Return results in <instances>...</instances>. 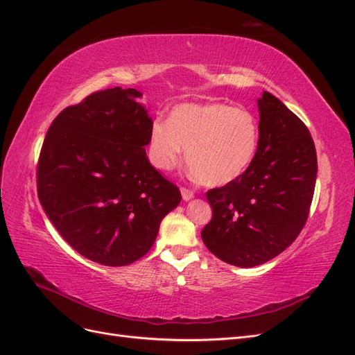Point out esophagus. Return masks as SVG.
I'll use <instances>...</instances> for the list:
<instances>
[{"mask_svg": "<svg viewBox=\"0 0 355 355\" xmlns=\"http://www.w3.org/2000/svg\"><path fill=\"white\" fill-rule=\"evenodd\" d=\"M181 195H183V199L184 200H190L191 198L195 196V191L189 189V187H181Z\"/></svg>", "mask_w": 355, "mask_h": 355, "instance_id": "34e87169", "label": "esophagus"}]
</instances>
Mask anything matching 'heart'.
<instances>
[{
    "instance_id": "obj_1",
    "label": "heart",
    "mask_w": 355,
    "mask_h": 355,
    "mask_svg": "<svg viewBox=\"0 0 355 355\" xmlns=\"http://www.w3.org/2000/svg\"><path fill=\"white\" fill-rule=\"evenodd\" d=\"M260 129L254 114L225 103L181 104L169 121L155 119L148 153L153 165L171 169L187 150L190 171L202 183L223 186L244 174L254 159Z\"/></svg>"
}]
</instances>
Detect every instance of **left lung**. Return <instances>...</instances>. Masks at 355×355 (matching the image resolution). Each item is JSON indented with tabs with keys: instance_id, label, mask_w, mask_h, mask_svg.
I'll use <instances>...</instances> for the list:
<instances>
[{
	"instance_id": "left-lung-1",
	"label": "left lung",
	"mask_w": 355,
	"mask_h": 355,
	"mask_svg": "<svg viewBox=\"0 0 355 355\" xmlns=\"http://www.w3.org/2000/svg\"><path fill=\"white\" fill-rule=\"evenodd\" d=\"M260 139L244 174L207 191L212 218L202 241L220 260L261 265L293 244L305 227L317 178L309 129L278 98L259 99Z\"/></svg>"
}]
</instances>
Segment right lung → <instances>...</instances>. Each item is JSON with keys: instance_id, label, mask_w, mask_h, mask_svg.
I'll return each mask as SVG.
<instances>
[{"instance_id": "right-lung-1", "label": "right lung", "mask_w": 355, "mask_h": 355, "mask_svg": "<svg viewBox=\"0 0 355 355\" xmlns=\"http://www.w3.org/2000/svg\"><path fill=\"white\" fill-rule=\"evenodd\" d=\"M135 89L113 87L64 108L37 165L43 209L68 244L105 266H125L153 245L180 189L150 165L151 119Z\"/></svg>"}]
</instances>
